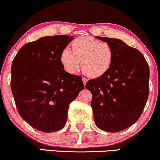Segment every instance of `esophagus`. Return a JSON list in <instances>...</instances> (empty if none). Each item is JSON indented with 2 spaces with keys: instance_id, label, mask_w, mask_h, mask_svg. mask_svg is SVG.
Returning a JSON list of instances; mask_svg holds the SVG:
<instances>
[{
  "instance_id": "34e87169",
  "label": "esophagus",
  "mask_w": 160,
  "mask_h": 160,
  "mask_svg": "<svg viewBox=\"0 0 160 160\" xmlns=\"http://www.w3.org/2000/svg\"><path fill=\"white\" fill-rule=\"evenodd\" d=\"M82 81H83V83H84V85L85 86V85H86V83L88 82V79H87L86 78H82Z\"/></svg>"
}]
</instances>
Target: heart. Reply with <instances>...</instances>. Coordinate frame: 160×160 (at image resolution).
Wrapping results in <instances>:
<instances>
[{
    "label": "heart",
    "mask_w": 160,
    "mask_h": 160,
    "mask_svg": "<svg viewBox=\"0 0 160 160\" xmlns=\"http://www.w3.org/2000/svg\"><path fill=\"white\" fill-rule=\"evenodd\" d=\"M71 51L65 49L60 54V62L64 69L73 74L80 68L91 78L105 76L112 66L115 51L110 44L90 37H82L72 40Z\"/></svg>",
    "instance_id": "obj_1"
}]
</instances>
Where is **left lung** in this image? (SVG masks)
<instances>
[{
	"label": "left lung",
	"instance_id": "8db88e82",
	"mask_svg": "<svg viewBox=\"0 0 160 160\" xmlns=\"http://www.w3.org/2000/svg\"><path fill=\"white\" fill-rule=\"evenodd\" d=\"M112 45V66L105 76L90 79L91 106L96 126L118 132L135 123L142 115L149 94V67L143 55L118 39L96 37Z\"/></svg>",
	"mask_w": 160,
	"mask_h": 160
}]
</instances>
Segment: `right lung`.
<instances>
[{
  "label": "right lung",
  "instance_id": "add662e5",
  "mask_svg": "<svg viewBox=\"0 0 160 160\" xmlns=\"http://www.w3.org/2000/svg\"><path fill=\"white\" fill-rule=\"evenodd\" d=\"M74 37H43L25 44L12 61L11 90L20 117L37 130L62 129L70 103L84 86L82 77L66 72L60 54Z\"/></svg>",
  "mask_w": 160,
  "mask_h": 160
}]
</instances>
